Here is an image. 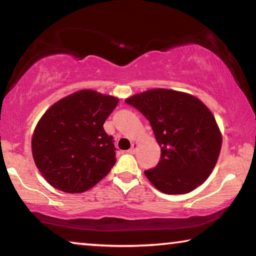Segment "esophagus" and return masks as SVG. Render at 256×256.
Masks as SVG:
<instances>
[{"instance_id":"1","label":"esophagus","mask_w":256,"mask_h":256,"mask_svg":"<svg viewBox=\"0 0 256 256\" xmlns=\"http://www.w3.org/2000/svg\"><path fill=\"white\" fill-rule=\"evenodd\" d=\"M136 146H138V144H136V143H132V148L128 150V152H129V154H135V152H136Z\"/></svg>"}]
</instances>
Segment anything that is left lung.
I'll return each mask as SVG.
<instances>
[{"mask_svg": "<svg viewBox=\"0 0 256 256\" xmlns=\"http://www.w3.org/2000/svg\"><path fill=\"white\" fill-rule=\"evenodd\" d=\"M126 102L144 115L160 146V158L144 174L157 190L183 194L208 180L218 160L222 135L200 100L172 90H150Z\"/></svg>", "mask_w": 256, "mask_h": 256, "instance_id": "left-lung-1", "label": "left lung"}]
</instances>
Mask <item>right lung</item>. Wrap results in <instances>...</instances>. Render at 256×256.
Returning a JSON list of instances; mask_svg holds the SVG:
<instances>
[{
    "mask_svg": "<svg viewBox=\"0 0 256 256\" xmlns=\"http://www.w3.org/2000/svg\"><path fill=\"white\" fill-rule=\"evenodd\" d=\"M118 102L114 96L82 90L45 112L32 136V156L48 184L82 194L107 176L116 149L104 124Z\"/></svg>",
    "mask_w": 256,
    "mask_h": 256,
    "instance_id": "add662e5",
    "label": "right lung"
}]
</instances>
